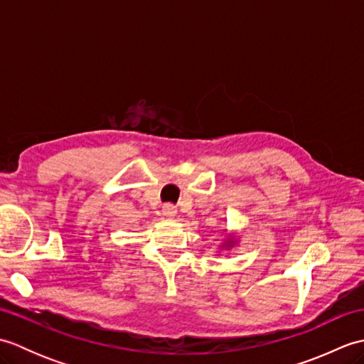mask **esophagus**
I'll list each match as a JSON object with an SVG mask.
<instances>
[{
    "label": "esophagus",
    "instance_id": "esophagus-1",
    "mask_svg": "<svg viewBox=\"0 0 364 364\" xmlns=\"http://www.w3.org/2000/svg\"><path fill=\"white\" fill-rule=\"evenodd\" d=\"M176 208L173 206V205H170V203H167V205H164L162 206V214L166 215V218H168V219H172V218H175L176 215Z\"/></svg>",
    "mask_w": 364,
    "mask_h": 364
}]
</instances>
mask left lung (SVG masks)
<instances>
[{
	"label": "left lung",
	"instance_id": "obj_1",
	"mask_svg": "<svg viewBox=\"0 0 364 364\" xmlns=\"http://www.w3.org/2000/svg\"><path fill=\"white\" fill-rule=\"evenodd\" d=\"M237 237H236V235H233V233H230L225 239H223V242L219 245V249L220 250H231V249H235V247L237 245Z\"/></svg>",
	"mask_w": 364,
	"mask_h": 364
}]
</instances>
